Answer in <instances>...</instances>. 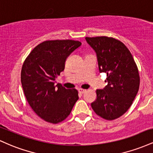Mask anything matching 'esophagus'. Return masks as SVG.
Returning a JSON list of instances; mask_svg holds the SVG:
<instances>
[{"instance_id":"34e87169","label":"esophagus","mask_w":153,"mask_h":153,"mask_svg":"<svg viewBox=\"0 0 153 153\" xmlns=\"http://www.w3.org/2000/svg\"><path fill=\"white\" fill-rule=\"evenodd\" d=\"M78 92L80 93V94H84V93L86 92V90H85V89H82V88H79L78 89Z\"/></svg>"}]
</instances>
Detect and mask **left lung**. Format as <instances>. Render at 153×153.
<instances>
[{
  "mask_svg": "<svg viewBox=\"0 0 153 153\" xmlns=\"http://www.w3.org/2000/svg\"><path fill=\"white\" fill-rule=\"evenodd\" d=\"M96 53L100 73H106L107 85L96 90L91 103L95 113L106 120L122 116L132 104L140 87V75L134 58L119 40L107 36L85 37Z\"/></svg>",
  "mask_w": 153,
  "mask_h": 153,
  "instance_id": "8db88e82",
  "label": "left lung"
}]
</instances>
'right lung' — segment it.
I'll return each instance as SVG.
<instances>
[{
	"instance_id": "obj_1",
	"label": "right lung",
	"mask_w": 153,
	"mask_h": 153,
	"mask_svg": "<svg viewBox=\"0 0 153 153\" xmlns=\"http://www.w3.org/2000/svg\"><path fill=\"white\" fill-rule=\"evenodd\" d=\"M81 45L74 40H49L33 49L23 64L21 81L24 95L39 117L52 124L62 122L78 100L76 89L55 85L67 57Z\"/></svg>"
}]
</instances>
